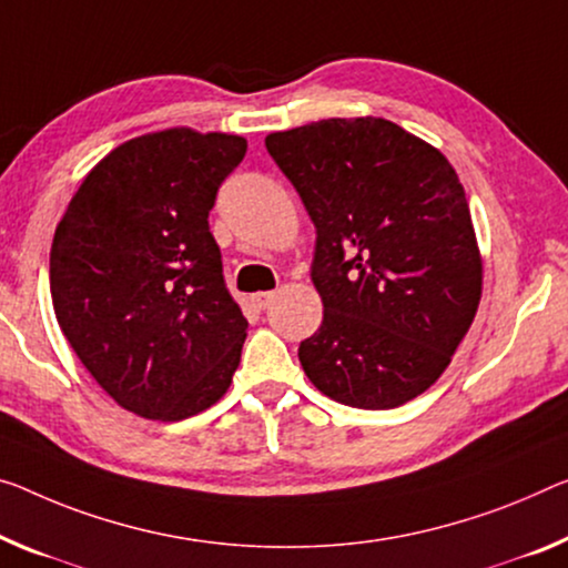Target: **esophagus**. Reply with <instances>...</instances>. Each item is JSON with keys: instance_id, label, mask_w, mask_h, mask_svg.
<instances>
[{"instance_id": "esophagus-1", "label": "esophagus", "mask_w": 568, "mask_h": 568, "mask_svg": "<svg viewBox=\"0 0 568 568\" xmlns=\"http://www.w3.org/2000/svg\"><path fill=\"white\" fill-rule=\"evenodd\" d=\"M274 296H276L274 292H258V294L251 296V302H254V307H256V310H266L268 304L274 302Z\"/></svg>"}]
</instances>
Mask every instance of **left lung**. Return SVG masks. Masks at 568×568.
<instances>
[{
  "label": "left lung",
  "instance_id": "8db88e82",
  "mask_svg": "<svg viewBox=\"0 0 568 568\" xmlns=\"http://www.w3.org/2000/svg\"><path fill=\"white\" fill-rule=\"evenodd\" d=\"M317 229L322 325L300 363L345 406L424 394L473 325L483 294L473 215L439 150L394 121L322 119L266 136Z\"/></svg>",
  "mask_w": 568,
  "mask_h": 568
}]
</instances>
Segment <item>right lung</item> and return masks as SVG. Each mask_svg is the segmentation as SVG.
I'll return each instance as SVG.
<instances>
[{
  "instance_id": "right-lung-1",
  "label": "right lung",
  "mask_w": 568,
  "mask_h": 568,
  "mask_svg": "<svg viewBox=\"0 0 568 568\" xmlns=\"http://www.w3.org/2000/svg\"><path fill=\"white\" fill-rule=\"evenodd\" d=\"M246 146L185 126L129 139L85 174L58 223V325L95 383L136 416L205 412L239 368L248 322L225 290L207 215Z\"/></svg>"
}]
</instances>
